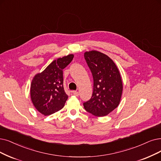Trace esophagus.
Masks as SVG:
<instances>
[{
  "mask_svg": "<svg viewBox=\"0 0 161 161\" xmlns=\"http://www.w3.org/2000/svg\"><path fill=\"white\" fill-rule=\"evenodd\" d=\"M73 94L75 96H79V92H77V91H73Z\"/></svg>",
  "mask_w": 161,
  "mask_h": 161,
  "instance_id": "34e87169",
  "label": "esophagus"
}]
</instances>
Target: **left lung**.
<instances>
[{
    "label": "left lung",
    "instance_id": "8db88e82",
    "mask_svg": "<svg viewBox=\"0 0 161 161\" xmlns=\"http://www.w3.org/2000/svg\"><path fill=\"white\" fill-rule=\"evenodd\" d=\"M84 55L93 76L94 86L91 100L83 105L95 116H106L120 102L123 82L119 71L112 59L100 51H86Z\"/></svg>",
    "mask_w": 161,
    "mask_h": 161
}]
</instances>
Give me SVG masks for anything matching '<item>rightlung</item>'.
<instances>
[{
	"label": "right lung",
	"mask_w": 161,
	"mask_h": 161,
	"mask_svg": "<svg viewBox=\"0 0 161 161\" xmlns=\"http://www.w3.org/2000/svg\"><path fill=\"white\" fill-rule=\"evenodd\" d=\"M73 54L58 58L37 73L30 85V98L36 110L44 115L61 110L68 98L63 87V70L72 61Z\"/></svg>",
	"instance_id": "right-lung-1"
}]
</instances>
